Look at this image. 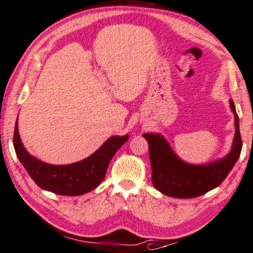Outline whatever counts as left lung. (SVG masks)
I'll return each mask as SVG.
<instances>
[{
  "label": "left lung",
  "instance_id": "left-lung-1",
  "mask_svg": "<svg viewBox=\"0 0 253 253\" xmlns=\"http://www.w3.org/2000/svg\"><path fill=\"white\" fill-rule=\"evenodd\" d=\"M235 116V137L233 149L223 160L205 166H192L183 163L172 152L166 139L156 134H143L149 143L152 183L154 187L168 197L178 199L197 198L219 186L234 167L242 150L239 116L234 103L229 101Z\"/></svg>",
  "mask_w": 253,
  "mask_h": 253
}]
</instances>
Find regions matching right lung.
I'll return each instance as SVG.
<instances>
[{
	"instance_id": "right-lung-1",
	"label": "right lung",
	"mask_w": 253,
	"mask_h": 253,
	"mask_svg": "<svg viewBox=\"0 0 253 253\" xmlns=\"http://www.w3.org/2000/svg\"><path fill=\"white\" fill-rule=\"evenodd\" d=\"M127 139L128 135L112 136L85 160L66 166H54L37 160L25 150L18 134L17 122L13 133L17 157L34 182L43 190L73 197L87 193L103 182L112 157Z\"/></svg>"
}]
</instances>
